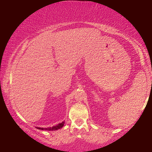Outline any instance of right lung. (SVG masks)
<instances>
[{
	"instance_id": "1",
	"label": "right lung",
	"mask_w": 152,
	"mask_h": 152,
	"mask_svg": "<svg viewBox=\"0 0 152 152\" xmlns=\"http://www.w3.org/2000/svg\"><path fill=\"white\" fill-rule=\"evenodd\" d=\"M64 122H62L60 123V124H58V125L56 126H53L52 127H48V128H41V127H37L39 129L41 130H46V131H55V130H58L59 129L61 128L64 126Z\"/></svg>"
}]
</instances>
